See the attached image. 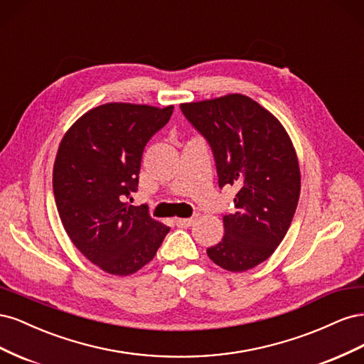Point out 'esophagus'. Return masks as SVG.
Here are the masks:
<instances>
[{
    "instance_id": "obj_1",
    "label": "esophagus",
    "mask_w": 364,
    "mask_h": 364,
    "mask_svg": "<svg viewBox=\"0 0 364 364\" xmlns=\"http://www.w3.org/2000/svg\"><path fill=\"white\" fill-rule=\"evenodd\" d=\"M196 222V218H176V225L179 228H190Z\"/></svg>"
}]
</instances>
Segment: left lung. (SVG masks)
<instances>
[{
    "label": "left lung",
    "mask_w": 364,
    "mask_h": 364,
    "mask_svg": "<svg viewBox=\"0 0 364 364\" xmlns=\"http://www.w3.org/2000/svg\"><path fill=\"white\" fill-rule=\"evenodd\" d=\"M208 139L218 186H235V213L223 217L225 235L206 249L213 262L246 272L266 261L291 225L301 194L299 161L281 121L250 97L228 94L182 103Z\"/></svg>",
    "instance_id": "left-lung-1"
}]
</instances>
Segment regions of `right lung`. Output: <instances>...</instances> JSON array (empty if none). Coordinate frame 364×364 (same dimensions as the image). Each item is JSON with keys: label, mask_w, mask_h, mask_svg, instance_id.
Returning a JSON list of instances; mask_svg holds the SVG:
<instances>
[{"label": "right lung", "mask_w": 364, "mask_h": 364, "mask_svg": "<svg viewBox=\"0 0 364 364\" xmlns=\"http://www.w3.org/2000/svg\"><path fill=\"white\" fill-rule=\"evenodd\" d=\"M171 112L173 105L106 103L83 114L59 144L53 191L62 225L83 257L109 274L144 267L170 230L146 205L126 199L138 186L147 141Z\"/></svg>", "instance_id": "add662e5"}]
</instances>
